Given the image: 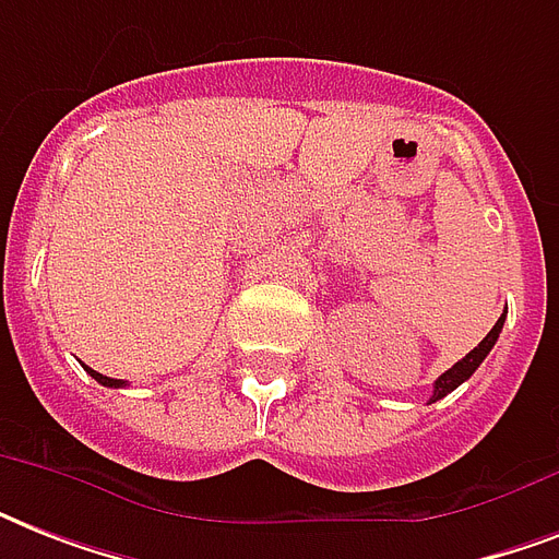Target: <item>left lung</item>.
<instances>
[{
	"label": "left lung",
	"instance_id": "8db88e82",
	"mask_svg": "<svg viewBox=\"0 0 559 559\" xmlns=\"http://www.w3.org/2000/svg\"><path fill=\"white\" fill-rule=\"evenodd\" d=\"M502 324H504V313L499 316V322H496L493 328H490V333H487L485 340L478 342L476 348L469 350L467 357L459 359V362H455V366H452L450 371H443L441 377L435 380V389H432V397H429V403L447 397L450 391L459 389L461 382L473 377V371H476V368L481 366V362H485V357H487V354H490V348H493V345H496V340H499V333H502Z\"/></svg>",
	"mask_w": 559,
	"mask_h": 559
}]
</instances>
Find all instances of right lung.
Wrapping results in <instances>:
<instances>
[{
  "label": "right lung",
  "instance_id": "add662e5",
  "mask_svg": "<svg viewBox=\"0 0 559 559\" xmlns=\"http://www.w3.org/2000/svg\"><path fill=\"white\" fill-rule=\"evenodd\" d=\"M83 368H86V371H90V377H95V380H98L100 385H109V389H121V385H127L124 380H112V377H104V373L92 371L90 366H83Z\"/></svg>",
  "mask_w": 559,
  "mask_h": 559
}]
</instances>
